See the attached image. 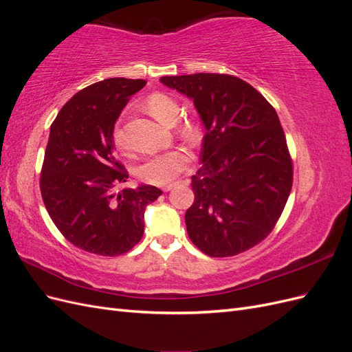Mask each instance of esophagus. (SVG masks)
<instances>
[{"instance_id": "esophagus-1", "label": "esophagus", "mask_w": 352, "mask_h": 352, "mask_svg": "<svg viewBox=\"0 0 352 352\" xmlns=\"http://www.w3.org/2000/svg\"><path fill=\"white\" fill-rule=\"evenodd\" d=\"M175 186H176V184H173V185H167V186H164V188H163V190H164V192H168V190H172Z\"/></svg>"}]
</instances>
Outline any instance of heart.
<instances>
[{"label": "heart", "mask_w": 352, "mask_h": 352, "mask_svg": "<svg viewBox=\"0 0 352 352\" xmlns=\"http://www.w3.org/2000/svg\"><path fill=\"white\" fill-rule=\"evenodd\" d=\"M145 109L151 116H154L160 123L167 126L173 124L179 117V105L166 94H151L145 101ZM180 132L186 136H194L195 126L190 122H185ZM113 141L117 150H124L126 148L124 135L119 126L114 129ZM189 154L185 150H182V148H175V150H168L166 153L148 157L146 160H144L140 167H138V177L151 185H168L184 172L189 166Z\"/></svg>", "instance_id": "heart-1"}]
</instances>
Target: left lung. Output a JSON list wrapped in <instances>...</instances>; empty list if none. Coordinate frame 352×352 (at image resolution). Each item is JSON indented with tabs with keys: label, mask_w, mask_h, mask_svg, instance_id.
<instances>
[{
	"label": "left lung",
	"mask_w": 352,
	"mask_h": 352,
	"mask_svg": "<svg viewBox=\"0 0 352 352\" xmlns=\"http://www.w3.org/2000/svg\"><path fill=\"white\" fill-rule=\"evenodd\" d=\"M194 101L206 135L192 176L188 235L210 257H230L261 242L292 188V162L276 110L245 80L217 73L160 79Z\"/></svg>",
	"instance_id": "left-lung-1"
}]
</instances>
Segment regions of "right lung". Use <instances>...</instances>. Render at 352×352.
<instances>
[{
  "instance_id": "1",
  "label": "right lung",
  "mask_w": 352,
  "mask_h": 352,
  "mask_svg": "<svg viewBox=\"0 0 352 352\" xmlns=\"http://www.w3.org/2000/svg\"><path fill=\"white\" fill-rule=\"evenodd\" d=\"M145 85L124 78L92 83L74 94L51 124L42 199L63 236L83 251L105 257L131 251L144 235L146 206L162 195L153 185L116 192L127 173L114 157V124Z\"/></svg>"
}]
</instances>
